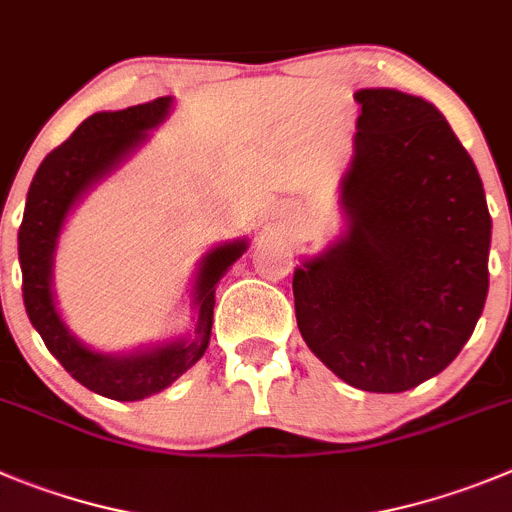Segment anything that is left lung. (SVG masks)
I'll return each mask as SVG.
<instances>
[{
    "label": "left lung",
    "mask_w": 512,
    "mask_h": 512,
    "mask_svg": "<svg viewBox=\"0 0 512 512\" xmlns=\"http://www.w3.org/2000/svg\"><path fill=\"white\" fill-rule=\"evenodd\" d=\"M342 177L348 233L294 271L304 342L348 386L401 393L470 340L490 287L477 167L429 101L363 88Z\"/></svg>",
    "instance_id": "1"
}]
</instances>
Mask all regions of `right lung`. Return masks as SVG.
I'll return each instance as SVG.
<instances>
[{
  "label": "right lung",
  "mask_w": 512,
  "mask_h": 512,
  "mask_svg": "<svg viewBox=\"0 0 512 512\" xmlns=\"http://www.w3.org/2000/svg\"><path fill=\"white\" fill-rule=\"evenodd\" d=\"M170 106L172 96H162L124 111H101L88 116L37 167L17 236L22 299L32 327L40 332L50 353L75 381L114 401H139L159 393L203 358L213 327L215 284L246 251V238H241L223 243L203 256L195 279L198 322L190 340L167 342L129 355H103L75 340L60 320L53 299V253L65 215L98 180L114 172L147 139L149 129L167 119Z\"/></svg>",
  "instance_id": "1"
}]
</instances>
